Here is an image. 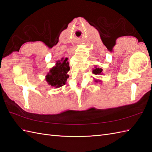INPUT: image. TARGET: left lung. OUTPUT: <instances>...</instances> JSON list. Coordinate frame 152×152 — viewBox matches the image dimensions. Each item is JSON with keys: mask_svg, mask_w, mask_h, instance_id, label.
I'll return each mask as SVG.
<instances>
[{"mask_svg": "<svg viewBox=\"0 0 152 152\" xmlns=\"http://www.w3.org/2000/svg\"><path fill=\"white\" fill-rule=\"evenodd\" d=\"M103 69L102 68H99V67H97V66H96L94 67V68L92 70V73L94 74H95V75H103ZM96 83H98V82H102V80H97V79H95L94 80Z\"/></svg>", "mask_w": 152, "mask_h": 152, "instance_id": "1", "label": "left lung"}]
</instances>
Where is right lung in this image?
Segmentation results:
<instances>
[{
	"label": "right lung",
	"instance_id": "add662e5",
	"mask_svg": "<svg viewBox=\"0 0 152 152\" xmlns=\"http://www.w3.org/2000/svg\"><path fill=\"white\" fill-rule=\"evenodd\" d=\"M67 59V58H62L60 60H58L55 66L50 69L45 76V80L49 85L58 88L66 85L69 77L67 72L70 69Z\"/></svg>",
	"mask_w": 152,
	"mask_h": 152
}]
</instances>
